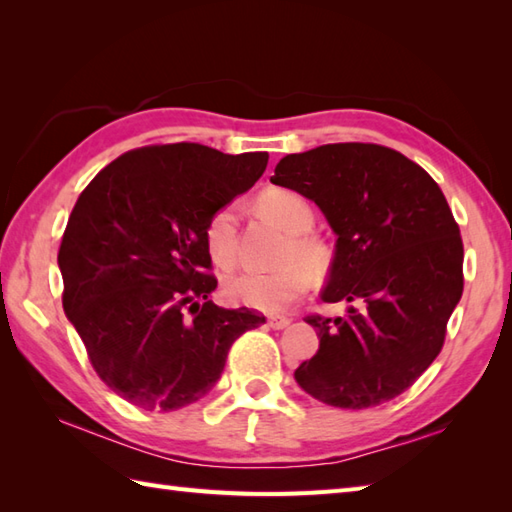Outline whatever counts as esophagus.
I'll list each match as a JSON object with an SVG mask.
<instances>
[{"instance_id":"obj_1","label":"esophagus","mask_w":512,"mask_h":512,"mask_svg":"<svg viewBox=\"0 0 512 512\" xmlns=\"http://www.w3.org/2000/svg\"><path fill=\"white\" fill-rule=\"evenodd\" d=\"M268 325L273 330H284L290 325V319L288 317H268Z\"/></svg>"}]
</instances>
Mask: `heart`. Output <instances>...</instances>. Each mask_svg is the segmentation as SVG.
I'll return each mask as SVG.
<instances>
[{"mask_svg":"<svg viewBox=\"0 0 512 512\" xmlns=\"http://www.w3.org/2000/svg\"><path fill=\"white\" fill-rule=\"evenodd\" d=\"M257 209L290 235L281 255V266L270 273L248 270L224 281V297L235 306L262 312H284L312 286V270L323 273L330 266V248L317 235L308 233L314 224V209L299 191L275 187L257 195ZM204 242L215 266L224 270L237 262V211L224 204L213 211L204 226Z\"/></svg>","mask_w":512,"mask_h":512,"instance_id":"obj_1","label":"heart"}]
</instances>
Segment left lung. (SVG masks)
I'll return each instance as SVG.
<instances>
[{
  "label": "left lung",
  "instance_id": "left-lung-1",
  "mask_svg": "<svg viewBox=\"0 0 512 512\" xmlns=\"http://www.w3.org/2000/svg\"><path fill=\"white\" fill-rule=\"evenodd\" d=\"M270 182L319 204L336 239L325 303L345 317L308 314L319 350L295 380L339 409L400 396L440 354L464 290L460 226L438 182L400 151L334 143L279 160Z\"/></svg>",
  "mask_w": 512,
  "mask_h": 512
}]
</instances>
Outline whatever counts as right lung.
I'll use <instances>...</instances> for the list:
<instances>
[{
	"instance_id": "right-lung-1",
	"label": "right lung",
	"mask_w": 512,
	"mask_h": 512,
	"mask_svg": "<svg viewBox=\"0 0 512 512\" xmlns=\"http://www.w3.org/2000/svg\"><path fill=\"white\" fill-rule=\"evenodd\" d=\"M266 151L200 143L125 151L83 189L59 248L63 310L94 372L147 411L204 398L231 345L266 323L209 301L217 286L204 226L262 178Z\"/></svg>"
}]
</instances>
